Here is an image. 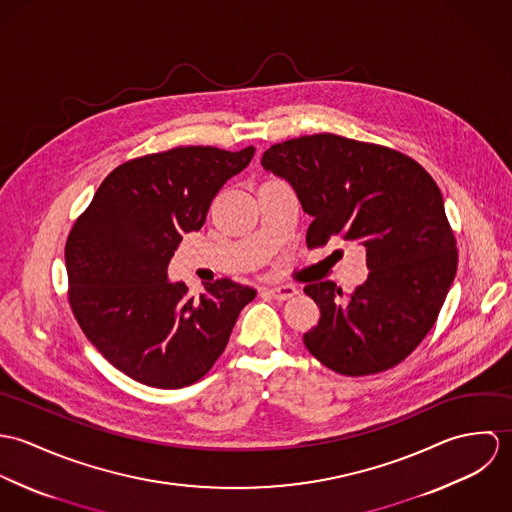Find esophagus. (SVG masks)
I'll list each match as a JSON object with an SVG mask.
<instances>
[{
    "label": "esophagus",
    "mask_w": 512,
    "mask_h": 512,
    "mask_svg": "<svg viewBox=\"0 0 512 512\" xmlns=\"http://www.w3.org/2000/svg\"><path fill=\"white\" fill-rule=\"evenodd\" d=\"M268 293H270V297H274V299H278V301H286V299L293 297V295L297 293V290H295L293 286L282 284V286H274V288H270Z\"/></svg>",
    "instance_id": "esophagus-1"
}]
</instances>
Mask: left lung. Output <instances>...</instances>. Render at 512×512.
I'll return each mask as SVG.
<instances>
[{
  "mask_svg": "<svg viewBox=\"0 0 512 512\" xmlns=\"http://www.w3.org/2000/svg\"><path fill=\"white\" fill-rule=\"evenodd\" d=\"M264 169L292 183L313 222L307 248L355 242L368 278L339 303L333 282L307 284L319 323L303 335L321 365L366 376L402 363L430 333L457 272L455 236L432 175L412 157L335 134L274 144Z\"/></svg>",
  "mask_w": 512,
  "mask_h": 512,
  "instance_id": "left-lung-1",
  "label": "left lung"
}]
</instances>
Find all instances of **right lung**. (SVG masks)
Wrapping results in <instances>:
<instances>
[{
    "instance_id": "add662e5",
    "label": "right lung",
    "mask_w": 512,
    "mask_h": 512,
    "mask_svg": "<svg viewBox=\"0 0 512 512\" xmlns=\"http://www.w3.org/2000/svg\"><path fill=\"white\" fill-rule=\"evenodd\" d=\"M254 151L181 146L130 159L74 222L65 246L71 309L86 339L126 376L183 388L226 349L256 290L222 278L195 299L183 282H167V266Z\"/></svg>"
}]
</instances>
